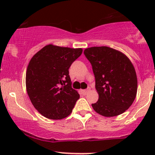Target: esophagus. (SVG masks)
I'll return each instance as SVG.
<instances>
[{
	"instance_id": "esophagus-1",
	"label": "esophagus",
	"mask_w": 155,
	"mask_h": 155,
	"mask_svg": "<svg viewBox=\"0 0 155 155\" xmlns=\"http://www.w3.org/2000/svg\"><path fill=\"white\" fill-rule=\"evenodd\" d=\"M90 91V89H87V90H81V92H82V94L83 95H87V94L88 93V92Z\"/></svg>"
}]
</instances>
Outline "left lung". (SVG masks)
<instances>
[{
	"mask_svg": "<svg viewBox=\"0 0 155 155\" xmlns=\"http://www.w3.org/2000/svg\"><path fill=\"white\" fill-rule=\"evenodd\" d=\"M91 63L98 101L92 104L99 114L111 117L124 113L136 98L138 81L130 59L108 47H93L84 51Z\"/></svg>",
	"mask_w": 155,
	"mask_h": 155,
	"instance_id": "obj_1",
	"label": "left lung"
}]
</instances>
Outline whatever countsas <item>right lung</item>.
I'll list each match as a JSON object with an SVG mask.
<instances>
[{
	"mask_svg": "<svg viewBox=\"0 0 155 155\" xmlns=\"http://www.w3.org/2000/svg\"><path fill=\"white\" fill-rule=\"evenodd\" d=\"M81 53V48L49 44L30 60L27 92L35 109L46 118L62 120L72 112L79 95L71 87L68 69Z\"/></svg>",
	"mask_w": 155,
	"mask_h": 155,
	"instance_id": "right-lung-1",
	"label": "right lung"
}]
</instances>
